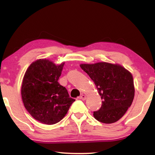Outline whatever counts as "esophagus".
I'll return each mask as SVG.
<instances>
[{
  "label": "esophagus",
  "mask_w": 155,
  "mask_h": 155,
  "mask_svg": "<svg viewBox=\"0 0 155 155\" xmlns=\"http://www.w3.org/2000/svg\"><path fill=\"white\" fill-rule=\"evenodd\" d=\"M80 99L82 100V101H85V100H86V96L82 94V95H81L80 97Z\"/></svg>",
  "instance_id": "34e87169"
}]
</instances>
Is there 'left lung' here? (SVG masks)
<instances>
[{
    "label": "left lung",
    "instance_id": "left-lung-1",
    "mask_svg": "<svg viewBox=\"0 0 155 155\" xmlns=\"http://www.w3.org/2000/svg\"><path fill=\"white\" fill-rule=\"evenodd\" d=\"M80 66L95 83L103 100L100 109L94 111L95 119L105 124L117 122L125 114L134 98L132 74L121 65L106 62Z\"/></svg>",
    "mask_w": 155,
    "mask_h": 155
}]
</instances>
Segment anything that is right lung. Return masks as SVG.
I'll return each mask as SVG.
<instances>
[{
	"label": "right lung",
	"mask_w": 155,
	"mask_h": 155,
	"mask_svg": "<svg viewBox=\"0 0 155 155\" xmlns=\"http://www.w3.org/2000/svg\"><path fill=\"white\" fill-rule=\"evenodd\" d=\"M64 63L56 65L48 59L32 63L23 78L21 94L26 109L33 118L54 124L64 118L74 99L58 82Z\"/></svg>",
	"instance_id": "add662e5"
}]
</instances>
